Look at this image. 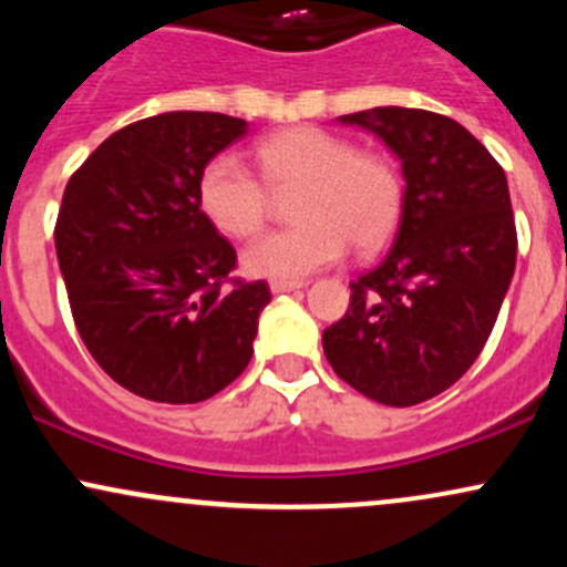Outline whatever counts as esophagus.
I'll list each match as a JSON object with an SVG mask.
<instances>
[{
    "instance_id": "obj_1",
    "label": "esophagus",
    "mask_w": 567,
    "mask_h": 567,
    "mask_svg": "<svg viewBox=\"0 0 567 567\" xmlns=\"http://www.w3.org/2000/svg\"><path fill=\"white\" fill-rule=\"evenodd\" d=\"M303 279H271L269 282V288H271V292H290V290H296V288H303Z\"/></svg>"
}]
</instances>
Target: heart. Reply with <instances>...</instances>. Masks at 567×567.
Instances as JSON below:
<instances>
[{
	"label": "heart",
	"mask_w": 567,
	"mask_h": 567,
	"mask_svg": "<svg viewBox=\"0 0 567 567\" xmlns=\"http://www.w3.org/2000/svg\"><path fill=\"white\" fill-rule=\"evenodd\" d=\"M258 174L234 154L202 167L199 207L218 231L245 239L264 229L271 194L298 188L296 226L271 231L245 250V269L271 279H301L349 250L370 252L392 237L402 210V178L379 152L354 148L320 127H292L252 148Z\"/></svg>",
	"instance_id": "b5f03b06"
}]
</instances>
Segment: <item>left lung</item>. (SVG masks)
I'll return each mask as SVG.
<instances>
[{
    "label": "left lung",
    "mask_w": 567,
    "mask_h": 567,
    "mask_svg": "<svg viewBox=\"0 0 567 567\" xmlns=\"http://www.w3.org/2000/svg\"><path fill=\"white\" fill-rule=\"evenodd\" d=\"M402 162L394 245L349 285L324 357L357 392L408 408L453 386L483 351L517 258L504 167L466 127L424 109L379 106L341 116Z\"/></svg>",
    "instance_id": "8db88e82"
}]
</instances>
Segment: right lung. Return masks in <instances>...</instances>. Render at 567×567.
<instances>
[{"instance_id":"right-lung-1","label":"right lung","mask_w":567,"mask_h":567,"mask_svg":"<svg viewBox=\"0 0 567 567\" xmlns=\"http://www.w3.org/2000/svg\"><path fill=\"white\" fill-rule=\"evenodd\" d=\"M245 133L229 114L148 116L109 135L63 192L55 252L74 324L143 400H210L252 357L269 285L231 277L237 252L197 197L202 167Z\"/></svg>"}]
</instances>
